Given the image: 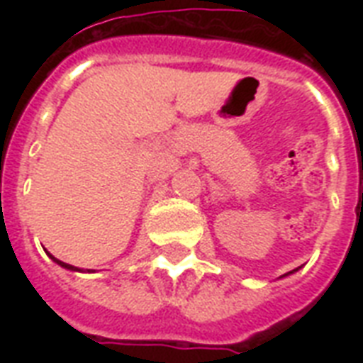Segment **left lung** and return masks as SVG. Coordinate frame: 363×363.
Masks as SVG:
<instances>
[{
	"instance_id": "left-lung-1",
	"label": "left lung",
	"mask_w": 363,
	"mask_h": 363,
	"mask_svg": "<svg viewBox=\"0 0 363 363\" xmlns=\"http://www.w3.org/2000/svg\"><path fill=\"white\" fill-rule=\"evenodd\" d=\"M294 271H296V269H294ZM290 273H292V271H290ZM286 275H288V273H286Z\"/></svg>"
}]
</instances>
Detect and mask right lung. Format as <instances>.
Segmentation results:
<instances>
[{
    "label": "right lung",
    "instance_id": "add662e5",
    "mask_svg": "<svg viewBox=\"0 0 363 363\" xmlns=\"http://www.w3.org/2000/svg\"><path fill=\"white\" fill-rule=\"evenodd\" d=\"M48 256H50V254H48ZM50 258H52L54 262H56V264H58V265H62V267H65V269H71V271H81V269H79V267H75V265H69V264H65V262H60V259H56V258H54V256H50Z\"/></svg>",
    "mask_w": 363,
    "mask_h": 363
}]
</instances>
